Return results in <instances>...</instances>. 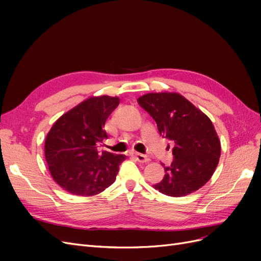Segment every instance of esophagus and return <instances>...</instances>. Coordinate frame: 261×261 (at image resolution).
<instances>
[{
  "label": "esophagus",
  "mask_w": 261,
  "mask_h": 261,
  "mask_svg": "<svg viewBox=\"0 0 261 261\" xmlns=\"http://www.w3.org/2000/svg\"><path fill=\"white\" fill-rule=\"evenodd\" d=\"M130 154H132L134 158H136V160H138L139 162H148V161H149V158H148L146 154L139 153V152H136V151L130 152Z\"/></svg>",
  "instance_id": "obj_1"
}]
</instances>
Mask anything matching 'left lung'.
Wrapping results in <instances>:
<instances>
[{"label": "left lung", "mask_w": 261, "mask_h": 261, "mask_svg": "<svg viewBox=\"0 0 261 261\" xmlns=\"http://www.w3.org/2000/svg\"><path fill=\"white\" fill-rule=\"evenodd\" d=\"M139 106L156 123L163 138L170 139L173 161L154 188L164 195L181 197L196 192L212 176L219 163L221 145L210 118L178 93H147ZM170 147V146H169Z\"/></svg>", "instance_id": "1"}]
</instances>
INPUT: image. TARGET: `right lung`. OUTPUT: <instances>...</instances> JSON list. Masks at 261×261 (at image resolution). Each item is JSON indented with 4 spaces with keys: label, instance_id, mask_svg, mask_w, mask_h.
<instances>
[{
    "label": "right lung",
    "instance_id": "add662e5",
    "mask_svg": "<svg viewBox=\"0 0 261 261\" xmlns=\"http://www.w3.org/2000/svg\"><path fill=\"white\" fill-rule=\"evenodd\" d=\"M120 100L90 98L54 123L45 139L44 154L53 179L66 192L93 196L112 185L125 154L98 151L108 138L105 125Z\"/></svg>",
    "mask_w": 261,
    "mask_h": 261
}]
</instances>
